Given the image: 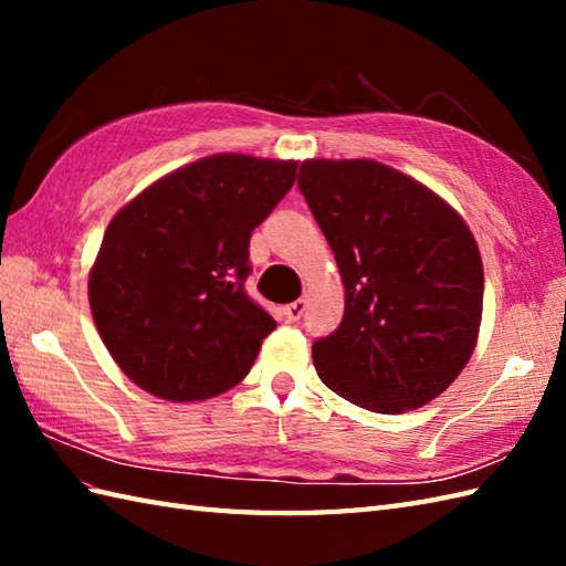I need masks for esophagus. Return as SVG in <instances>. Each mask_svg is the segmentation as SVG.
Returning <instances> with one entry per match:
<instances>
[{
	"mask_svg": "<svg viewBox=\"0 0 566 566\" xmlns=\"http://www.w3.org/2000/svg\"><path fill=\"white\" fill-rule=\"evenodd\" d=\"M304 311H306V302H304V298H296V302L284 306V316H286V321L294 323V321L304 316Z\"/></svg>",
	"mask_w": 566,
	"mask_h": 566,
	"instance_id": "34e87169",
	"label": "esophagus"
}]
</instances>
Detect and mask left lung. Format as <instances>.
Returning <instances> with one entry per match:
<instances>
[{
  "instance_id": "obj_1",
  "label": "left lung",
  "mask_w": 566,
  "mask_h": 566,
  "mask_svg": "<svg viewBox=\"0 0 566 566\" xmlns=\"http://www.w3.org/2000/svg\"><path fill=\"white\" fill-rule=\"evenodd\" d=\"M298 191L345 284L340 326L314 340L321 381L375 413L436 399L474 353L484 302L476 240L450 203L375 160H308Z\"/></svg>"
}]
</instances>
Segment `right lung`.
Returning <instances> with one entry per match:
<instances>
[{"label": "right lung", "mask_w": 566, "mask_h": 566, "mask_svg": "<svg viewBox=\"0 0 566 566\" xmlns=\"http://www.w3.org/2000/svg\"><path fill=\"white\" fill-rule=\"evenodd\" d=\"M294 179L296 163L211 155L114 216L90 306L106 350L140 389L201 401L248 375L276 328L245 292L250 235Z\"/></svg>", "instance_id": "add662e5"}]
</instances>
